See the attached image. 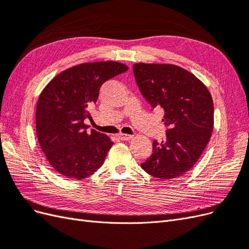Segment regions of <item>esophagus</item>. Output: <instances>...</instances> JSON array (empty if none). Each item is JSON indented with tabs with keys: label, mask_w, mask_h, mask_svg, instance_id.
<instances>
[{
	"label": "esophagus",
	"mask_w": 249,
	"mask_h": 249,
	"mask_svg": "<svg viewBox=\"0 0 249 249\" xmlns=\"http://www.w3.org/2000/svg\"><path fill=\"white\" fill-rule=\"evenodd\" d=\"M117 137H118V139H120V140H123V141H126V140H130V139H132V135H127V134H123V133H120V134H118L117 135Z\"/></svg>",
	"instance_id": "esophagus-1"
}]
</instances>
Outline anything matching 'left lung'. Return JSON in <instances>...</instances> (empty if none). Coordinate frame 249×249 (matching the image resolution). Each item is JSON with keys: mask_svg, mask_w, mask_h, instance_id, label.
<instances>
[{"mask_svg": "<svg viewBox=\"0 0 249 249\" xmlns=\"http://www.w3.org/2000/svg\"><path fill=\"white\" fill-rule=\"evenodd\" d=\"M143 97L163 109L166 140L153 142V154L142 169L159 179L184 175L205 150L214 125V106L209 90L188 71L172 64L133 65Z\"/></svg>", "mask_w": 249, "mask_h": 249, "instance_id": "left-lung-1", "label": "left lung"}]
</instances>
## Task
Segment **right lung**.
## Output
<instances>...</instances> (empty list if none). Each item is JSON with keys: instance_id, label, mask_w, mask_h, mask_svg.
<instances>
[{"instance_id": "add662e5", "label": "right lung", "mask_w": 249, "mask_h": 249, "mask_svg": "<svg viewBox=\"0 0 249 249\" xmlns=\"http://www.w3.org/2000/svg\"><path fill=\"white\" fill-rule=\"evenodd\" d=\"M127 71L114 61L72 66L42 90L36 107V133L51 166L71 179L91 176L105 161L113 142L107 135L87 131L89 108L105 82Z\"/></svg>"}]
</instances>
